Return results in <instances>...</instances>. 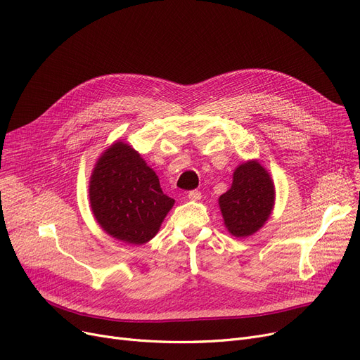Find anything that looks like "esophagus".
<instances>
[{
  "label": "esophagus",
  "mask_w": 360,
  "mask_h": 360,
  "mask_svg": "<svg viewBox=\"0 0 360 360\" xmlns=\"http://www.w3.org/2000/svg\"><path fill=\"white\" fill-rule=\"evenodd\" d=\"M188 198L193 200V201H197V200L201 198V193L198 190H193V191L188 193Z\"/></svg>",
  "instance_id": "obj_1"
}]
</instances>
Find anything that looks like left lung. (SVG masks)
<instances>
[{
  "label": "left lung",
  "mask_w": 360,
  "mask_h": 360,
  "mask_svg": "<svg viewBox=\"0 0 360 360\" xmlns=\"http://www.w3.org/2000/svg\"><path fill=\"white\" fill-rule=\"evenodd\" d=\"M274 206V181L257 160H247L237 166L231 188L219 197L225 228L237 238H245L257 232L266 224Z\"/></svg>",
  "instance_id": "1"
}]
</instances>
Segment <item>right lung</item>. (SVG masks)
I'll return each instance as SVG.
<instances>
[{
	"label": "right lung",
	"instance_id": "add662e5",
	"mask_svg": "<svg viewBox=\"0 0 360 360\" xmlns=\"http://www.w3.org/2000/svg\"><path fill=\"white\" fill-rule=\"evenodd\" d=\"M89 205L107 236L141 245L155 237L175 200L162 191L159 176L141 154L115 141L92 169Z\"/></svg>",
	"mask_w": 360,
	"mask_h": 360
}]
</instances>
